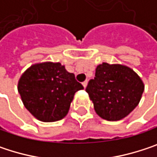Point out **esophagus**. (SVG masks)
Instances as JSON below:
<instances>
[{"mask_svg":"<svg viewBox=\"0 0 157 157\" xmlns=\"http://www.w3.org/2000/svg\"><path fill=\"white\" fill-rule=\"evenodd\" d=\"M87 83H88V81H87V80H86V81H84V82H82V85H83V87H84V88L87 86Z\"/></svg>","mask_w":157,"mask_h":157,"instance_id":"34e87169","label":"esophagus"}]
</instances>
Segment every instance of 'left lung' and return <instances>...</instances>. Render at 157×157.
I'll return each mask as SVG.
<instances>
[{
    "instance_id": "left-lung-1",
    "label": "left lung",
    "mask_w": 157,
    "mask_h": 157,
    "mask_svg": "<svg viewBox=\"0 0 157 157\" xmlns=\"http://www.w3.org/2000/svg\"><path fill=\"white\" fill-rule=\"evenodd\" d=\"M144 86L141 78L129 67L103 63L96 67L85 91L103 119L118 121L124 118L140 102Z\"/></svg>"
}]
</instances>
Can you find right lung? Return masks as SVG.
I'll use <instances>...</instances> for the list:
<instances>
[{"label": "right lung", "instance_id": "right-lung-1", "mask_svg": "<svg viewBox=\"0 0 157 157\" xmlns=\"http://www.w3.org/2000/svg\"><path fill=\"white\" fill-rule=\"evenodd\" d=\"M83 89L60 63H43L27 69L18 83L26 109L43 122H55L68 113L75 94Z\"/></svg>", "mask_w": 157, "mask_h": 157}]
</instances>
